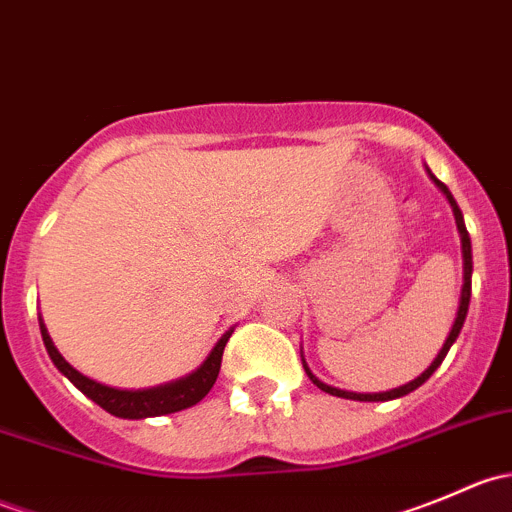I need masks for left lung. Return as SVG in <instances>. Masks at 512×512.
<instances>
[{
	"instance_id": "obj_1",
	"label": "left lung",
	"mask_w": 512,
	"mask_h": 512,
	"mask_svg": "<svg viewBox=\"0 0 512 512\" xmlns=\"http://www.w3.org/2000/svg\"><path fill=\"white\" fill-rule=\"evenodd\" d=\"M426 173L431 175V180H433V183H436V188L441 190L443 195H446L448 205H451V210H453V218H456L458 235H461V255H463V287H461V297H458V312H456V319H453V327H451V332H448L446 342H443L441 352L436 354V359H433L431 364H428L426 369H423L421 374H418L414 381H409V384L399 386V389L379 391V394H356V391H344V389H337V386H329V384H324L322 379H317V376L312 374V369H309V366H307V361H304V354H302V364H304V371H307V376H309V379H312V384H317L319 389H322V391H327V394H332V396H339V399H352V401H391V399H401V396H406V394H411V391H416L418 386H421V384H426V381L431 379V374H433V371H436L438 366H441V361L446 359L448 349L453 347V342H456V339H458V334H461V329H463V322H466L468 304H471V275H473V252H471V237H468L466 223H463V213H461V208H458V203H456V200H453L451 190H448L446 185H443L441 180H438L436 175H433L431 170H428V168H426Z\"/></svg>"
}]
</instances>
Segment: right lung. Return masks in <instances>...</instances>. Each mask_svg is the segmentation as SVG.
Returning a JSON list of instances; mask_svg holds the SVG:
<instances>
[{"label":"right lung","instance_id":"right-lung-1","mask_svg":"<svg viewBox=\"0 0 512 512\" xmlns=\"http://www.w3.org/2000/svg\"><path fill=\"white\" fill-rule=\"evenodd\" d=\"M39 329L41 339H44V347L49 352L51 361H54L56 369L81 391V394L89 396L94 404L101 406L103 411H108L111 416L118 418H153V416H165L175 414V411H183L195 406L198 401H203L208 396V391L213 389L215 379L220 374V361H223V349L227 339L232 337L235 327H230L223 337L215 342V347L210 349V354L205 356L203 364L198 369H193L190 374L180 376V379L168 381V384L151 386V389H116V386L98 384V381L89 379L81 371H76L64 356L59 354V349L51 342L49 332L44 327V319L39 314Z\"/></svg>","mask_w":512,"mask_h":512}]
</instances>
